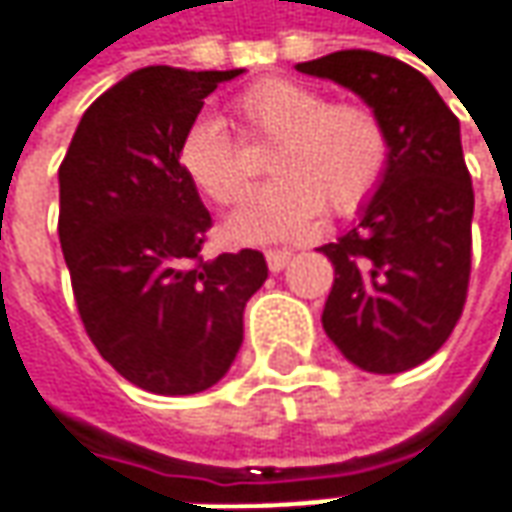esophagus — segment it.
I'll use <instances>...</instances> for the list:
<instances>
[{"mask_svg": "<svg viewBox=\"0 0 512 512\" xmlns=\"http://www.w3.org/2000/svg\"><path fill=\"white\" fill-rule=\"evenodd\" d=\"M291 260L289 249H269L266 252V263H269V269L272 272H280V269H286V263Z\"/></svg>", "mask_w": 512, "mask_h": 512, "instance_id": "34e87169", "label": "esophagus"}]
</instances>
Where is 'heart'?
Here are the masks:
<instances>
[{
  "instance_id": "1",
  "label": "heart",
  "mask_w": 512,
  "mask_h": 512,
  "mask_svg": "<svg viewBox=\"0 0 512 512\" xmlns=\"http://www.w3.org/2000/svg\"><path fill=\"white\" fill-rule=\"evenodd\" d=\"M232 118L252 144H272L266 169L274 181L229 221L246 243L309 235L323 206L345 218L360 212L385 178L391 141L365 104L328 101L326 93L291 79H263L232 98ZM186 181L218 206H238L255 172L238 141L212 115L195 118L178 144Z\"/></svg>"
}]
</instances>
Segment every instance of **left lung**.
<instances>
[{
  "label": "left lung",
  "mask_w": 512,
  "mask_h": 512,
  "mask_svg": "<svg viewBox=\"0 0 512 512\" xmlns=\"http://www.w3.org/2000/svg\"><path fill=\"white\" fill-rule=\"evenodd\" d=\"M297 70L354 90L391 141L360 223L320 246L334 266L323 328L368 374L416 368L456 328L470 283L473 184L459 118L419 70L382 53L337 50Z\"/></svg>",
  "instance_id": "obj_1"
}]
</instances>
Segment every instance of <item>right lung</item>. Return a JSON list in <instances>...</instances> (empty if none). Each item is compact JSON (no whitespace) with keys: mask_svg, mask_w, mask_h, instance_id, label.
<instances>
[{"mask_svg":"<svg viewBox=\"0 0 512 512\" xmlns=\"http://www.w3.org/2000/svg\"><path fill=\"white\" fill-rule=\"evenodd\" d=\"M240 73L135 70L87 107L59 167V240L84 331L150 394L212 388L269 277L257 249L203 260L212 218L178 164L203 98Z\"/></svg>","mask_w":512,"mask_h":512,"instance_id":"obj_1","label":"right lung"}]
</instances>
